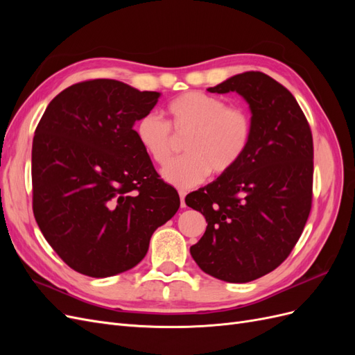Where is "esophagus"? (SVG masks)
<instances>
[{"label": "esophagus", "mask_w": 355, "mask_h": 355, "mask_svg": "<svg viewBox=\"0 0 355 355\" xmlns=\"http://www.w3.org/2000/svg\"><path fill=\"white\" fill-rule=\"evenodd\" d=\"M185 196H187V191L179 189V197H180V206L182 207H185Z\"/></svg>", "instance_id": "34e87169"}]
</instances>
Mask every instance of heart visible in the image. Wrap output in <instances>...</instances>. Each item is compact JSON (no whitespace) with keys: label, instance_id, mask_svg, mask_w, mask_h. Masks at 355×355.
Masks as SVG:
<instances>
[{"label":"heart","instance_id":"1","mask_svg":"<svg viewBox=\"0 0 355 355\" xmlns=\"http://www.w3.org/2000/svg\"><path fill=\"white\" fill-rule=\"evenodd\" d=\"M168 123L148 112L136 123V137L155 164L164 167L175 157L178 139L188 153L164 170L178 187H192L213 175L230 173L250 146L253 120L241 105H228L218 96L187 92L167 105Z\"/></svg>","mask_w":355,"mask_h":355}]
</instances>
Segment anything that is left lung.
Instances as JSON below:
<instances>
[{"label": "left lung", "mask_w": 355, "mask_h": 355, "mask_svg": "<svg viewBox=\"0 0 355 355\" xmlns=\"http://www.w3.org/2000/svg\"><path fill=\"white\" fill-rule=\"evenodd\" d=\"M207 90L241 94L253 136L237 167L187 196L207 222L191 254L206 274L247 283L280 266L304 231L313 204V133L295 96L263 72L234 75Z\"/></svg>", "instance_id": "obj_1"}]
</instances>
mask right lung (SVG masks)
I'll use <instances>...</instances> for the list:
<instances>
[{"label": "right lung", "mask_w": 355, "mask_h": 355, "mask_svg": "<svg viewBox=\"0 0 355 355\" xmlns=\"http://www.w3.org/2000/svg\"><path fill=\"white\" fill-rule=\"evenodd\" d=\"M158 98L116 80H87L60 92L41 116L32 142V209L73 271L103 278L130 270L180 206L133 130Z\"/></svg>", "instance_id": "obj_1"}]
</instances>
